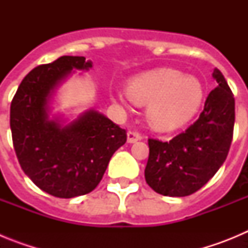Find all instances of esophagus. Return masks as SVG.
I'll list each match as a JSON object with an SVG mask.
<instances>
[{"instance_id": "esophagus-1", "label": "esophagus", "mask_w": 248, "mask_h": 248, "mask_svg": "<svg viewBox=\"0 0 248 248\" xmlns=\"http://www.w3.org/2000/svg\"><path fill=\"white\" fill-rule=\"evenodd\" d=\"M140 139H141V135L138 131H128V134H126V140H128L129 144L135 143V141Z\"/></svg>"}]
</instances>
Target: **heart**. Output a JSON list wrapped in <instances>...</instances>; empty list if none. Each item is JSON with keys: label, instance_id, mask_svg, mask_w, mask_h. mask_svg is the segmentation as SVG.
Here are the masks:
<instances>
[{"label": "heart", "instance_id": "b5f03b06", "mask_svg": "<svg viewBox=\"0 0 248 248\" xmlns=\"http://www.w3.org/2000/svg\"><path fill=\"white\" fill-rule=\"evenodd\" d=\"M111 99L123 107L131 100L148 104L150 125L168 131L183 126L198 113L203 100V87L195 77L171 68H159L134 77L128 92L115 91Z\"/></svg>", "mask_w": 248, "mask_h": 248}]
</instances>
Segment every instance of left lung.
<instances>
[{"label":"left lung","mask_w":248,"mask_h":248,"mask_svg":"<svg viewBox=\"0 0 248 248\" xmlns=\"http://www.w3.org/2000/svg\"><path fill=\"white\" fill-rule=\"evenodd\" d=\"M217 87L196 122L170 141L149 139L145 180L155 192L183 198L200 190L226 160L233 135L235 98L217 68Z\"/></svg>","instance_id":"left-lung-1"}]
</instances>
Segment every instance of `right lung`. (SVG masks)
I'll list each match as a JSON object with an SVG mask.
<instances>
[{
  "label": "right lung",
  "mask_w": 248,
  "mask_h": 248,
  "mask_svg": "<svg viewBox=\"0 0 248 248\" xmlns=\"http://www.w3.org/2000/svg\"><path fill=\"white\" fill-rule=\"evenodd\" d=\"M84 57L63 56L36 67L23 78L12 103L10 125L22 170L39 189L71 199L93 191L109 160L126 141V133L97 110L80 114L64 125L50 118L58 87L73 69L89 71Z\"/></svg>",
  "instance_id": "1"
}]
</instances>
